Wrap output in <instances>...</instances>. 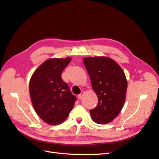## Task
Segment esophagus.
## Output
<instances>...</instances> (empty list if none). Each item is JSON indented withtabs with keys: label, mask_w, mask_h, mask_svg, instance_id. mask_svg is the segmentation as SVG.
<instances>
[{
	"label": "esophagus",
	"mask_w": 159,
	"mask_h": 159,
	"mask_svg": "<svg viewBox=\"0 0 159 159\" xmlns=\"http://www.w3.org/2000/svg\"><path fill=\"white\" fill-rule=\"evenodd\" d=\"M83 94H84V92L83 91H82L81 92V93H80V94H79V95H78V98H79V100H80V99H82V97H83Z\"/></svg>",
	"instance_id": "obj_1"
}]
</instances>
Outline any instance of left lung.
I'll return each mask as SVG.
<instances>
[{"instance_id":"left-lung-1","label":"left lung","mask_w":159,"mask_h":159,"mask_svg":"<svg viewBox=\"0 0 159 159\" xmlns=\"http://www.w3.org/2000/svg\"><path fill=\"white\" fill-rule=\"evenodd\" d=\"M93 89L98 98L96 108L90 110L94 122H111L124 106L127 80L122 69L113 59L105 57H88L83 59Z\"/></svg>"}]
</instances>
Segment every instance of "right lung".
Masks as SVG:
<instances>
[{
	"label": "right lung",
	"mask_w": 159,
	"mask_h": 159,
	"mask_svg": "<svg viewBox=\"0 0 159 159\" xmlns=\"http://www.w3.org/2000/svg\"><path fill=\"white\" fill-rule=\"evenodd\" d=\"M70 61V58L47 60L35 71L30 80L33 106L38 116L48 124L63 122L76 101L61 78Z\"/></svg>",
	"instance_id": "1"
}]
</instances>
